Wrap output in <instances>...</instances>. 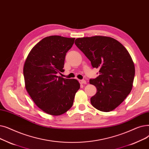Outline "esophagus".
Instances as JSON below:
<instances>
[{"label": "esophagus", "instance_id": "obj_1", "mask_svg": "<svg viewBox=\"0 0 149 149\" xmlns=\"http://www.w3.org/2000/svg\"><path fill=\"white\" fill-rule=\"evenodd\" d=\"M79 82L81 84H86L87 83L86 81H85V80H79Z\"/></svg>", "mask_w": 149, "mask_h": 149}]
</instances>
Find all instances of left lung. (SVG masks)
I'll return each mask as SVG.
<instances>
[{
	"mask_svg": "<svg viewBox=\"0 0 149 149\" xmlns=\"http://www.w3.org/2000/svg\"><path fill=\"white\" fill-rule=\"evenodd\" d=\"M74 44L90 61L93 68L100 70V75L90 79L97 88L90 99L91 105L104 112L114 110L132 88L135 70L129 53L119 42L110 37L77 38Z\"/></svg>",
	"mask_w": 149,
	"mask_h": 149,
	"instance_id": "left-lung-1",
	"label": "left lung"
}]
</instances>
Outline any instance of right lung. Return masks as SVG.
I'll use <instances>...</instances> for the list:
<instances>
[{"mask_svg": "<svg viewBox=\"0 0 149 149\" xmlns=\"http://www.w3.org/2000/svg\"><path fill=\"white\" fill-rule=\"evenodd\" d=\"M74 39L60 36L45 38L32 48L25 61L26 90L38 107L48 114L58 116L67 112L80 88L76 79L57 76L64 72L66 53Z\"/></svg>", "mask_w": 149, "mask_h": 149, "instance_id": "obj_1", "label": "right lung"}]
</instances>
